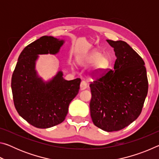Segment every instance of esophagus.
<instances>
[{
    "label": "esophagus",
    "instance_id": "obj_1",
    "mask_svg": "<svg viewBox=\"0 0 159 159\" xmlns=\"http://www.w3.org/2000/svg\"><path fill=\"white\" fill-rule=\"evenodd\" d=\"M87 87H88L87 82H86L85 80H82L81 83H80V90H85V89H86V88H87Z\"/></svg>",
    "mask_w": 159,
    "mask_h": 159
}]
</instances>
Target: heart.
<instances>
[{"mask_svg": "<svg viewBox=\"0 0 159 159\" xmlns=\"http://www.w3.org/2000/svg\"><path fill=\"white\" fill-rule=\"evenodd\" d=\"M83 64L86 65H91V64H95V70L96 73L100 74L108 66L109 60L107 56L102 55V54L99 51L95 50L90 52L84 59Z\"/></svg>", "mask_w": 159, "mask_h": 159, "instance_id": "obj_1", "label": "heart"}]
</instances>
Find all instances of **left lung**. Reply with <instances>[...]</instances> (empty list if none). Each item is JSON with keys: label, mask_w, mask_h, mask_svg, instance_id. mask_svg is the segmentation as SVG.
<instances>
[{"label": "left lung", "mask_w": 159, "mask_h": 159, "mask_svg": "<svg viewBox=\"0 0 159 159\" xmlns=\"http://www.w3.org/2000/svg\"><path fill=\"white\" fill-rule=\"evenodd\" d=\"M116 60L113 69L90 84V116L107 132L125 128L140 115L148 92L144 61L127 43L107 40Z\"/></svg>", "instance_id": "left-lung-1"}]
</instances>
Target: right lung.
<instances>
[{
    "label": "right lung",
    "mask_w": 159,
    "mask_h": 159,
    "mask_svg": "<svg viewBox=\"0 0 159 159\" xmlns=\"http://www.w3.org/2000/svg\"><path fill=\"white\" fill-rule=\"evenodd\" d=\"M64 40L44 36L31 43L19 56L13 71L11 88L15 109L20 116L38 128H48L62 123L69 106L79 93L80 79L66 80L58 71L44 82L35 70L39 55L57 54Z\"/></svg>",
    "instance_id": "obj_1"
}]
</instances>
